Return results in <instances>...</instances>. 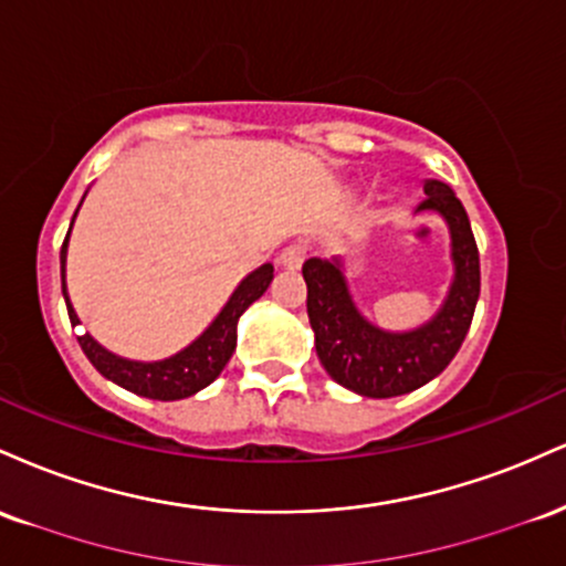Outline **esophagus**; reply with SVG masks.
I'll return each mask as SVG.
<instances>
[{"label": "esophagus", "instance_id": "obj_1", "mask_svg": "<svg viewBox=\"0 0 566 566\" xmlns=\"http://www.w3.org/2000/svg\"><path fill=\"white\" fill-rule=\"evenodd\" d=\"M303 261H305V250L297 244L284 247L282 255H279V263H282V269H287V271H297L303 265Z\"/></svg>", "mask_w": 566, "mask_h": 566}]
</instances>
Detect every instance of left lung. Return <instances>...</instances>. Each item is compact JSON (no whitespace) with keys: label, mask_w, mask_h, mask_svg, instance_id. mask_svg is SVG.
I'll return each mask as SVG.
<instances>
[{"label":"left lung","mask_w":566,"mask_h":566,"mask_svg":"<svg viewBox=\"0 0 566 566\" xmlns=\"http://www.w3.org/2000/svg\"><path fill=\"white\" fill-rule=\"evenodd\" d=\"M423 191L426 199L415 212H433L447 223L452 282L437 314L420 327L394 333L369 322L350 295L343 258H308L303 263L316 356L329 378L369 399L409 394L444 373L463 346L476 311L482 274L465 207L441 180H426Z\"/></svg>","instance_id":"obj_1"}]
</instances>
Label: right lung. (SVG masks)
I'll use <instances>...</instances> for the list:
<instances>
[{"mask_svg": "<svg viewBox=\"0 0 566 566\" xmlns=\"http://www.w3.org/2000/svg\"><path fill=\"white\" fill-rule=\"evenodd\" d=\"M84 201V197H82ZM80 201V207H82ZM76 207V212H80ZM74 218H71L69 233L63 239L61 247V282H63V297H66L69 319L71 324H80L74 305L69 301L66 290V255H69V239L71 229H74ZM271 279H274V265L263 263L261 269H255L252 274H247L242 282L237 284V290L231 292V297L226 301L223 308L218 311V316L207 324V329L197 340L188 343L186 348H180L178 354L167 356V359L157 361H138V359H125V356L112 354L108 348H103L93 335H80V346L84 350L93 367L103 378H108L116 386L127 388V391L146 396V399H159V401H175L193 396L201 388L210 386L212 380L223 373V367L229 365L233 348H237V324L239 316L250 308L258 297L269 290Z\"/></svg>", "mask_w": 566, "mask_h": 566, "instance_id": "add662e5", "label": "right lung"}]
</instances>
